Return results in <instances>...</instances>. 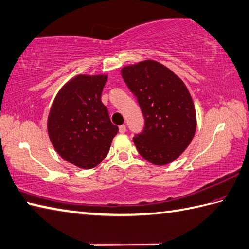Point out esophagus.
I'll return each mask as SVG.
<instances>
[{
  "instance_id": "34e87169",
  "label": "esophagus",
  "mask_w": 249,
  "mask_h": 249,
  "mask_svg": "<svg viewBox=\"0 0 249 249\" xmlns=\"http://www.w3.org/2000/svg\"><path fill=\"white\" fill-rule=\"evenodd\" d=\"M125 131H126V128H125L124 124L119 125V132H120V133H124Z\"/></svg>"
}]
</instances>
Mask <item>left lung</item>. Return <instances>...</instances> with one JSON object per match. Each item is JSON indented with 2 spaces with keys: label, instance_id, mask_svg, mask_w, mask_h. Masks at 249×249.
<instances>
[{
  "label": "left lung",
  "instance_id": "obj_1",
  "mask_svg": "<svg viewBox=\"0 0 249 249\" xmlns=\"http://www.w3.org/2000/svg\"><path fill=\"white\" fill-rule=\"evenodd\" d=\"M121 75L145 118L142 132L133 137L137 151L154 165L174 162L196 131V110L185 84L170 69L151 59L125 66Z\"/></svg>",
  "mask_w": 249,
  "mask_h": 249
}]
</instances>
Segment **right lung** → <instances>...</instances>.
<instances>
[{
    "instance_id": "1",
    "label": "right lung",
    "mask_w": 249,
    "mask_h": 249,
    "mask_svg": "<svg viewBox=\"0 0 249 249\" xmlns=\"http://www.w3.org/2000/svg\"><path fill=\"white\" fill-rule=\"evenodd\" d=\"M107 75L79 74L62 87L48 117V133L66 161L90 169L107 157L118 126L101 101Z\"/></svg>"
}]
</instances>
